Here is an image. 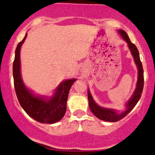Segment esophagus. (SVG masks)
Here are the masks:
<instances>
[{
  "instance_id": "esophagus-1",
  "label": "esophagus",
  "mask_w": 155,
  "mask_h": 155,
  "mask_svg": "<svg viewBox=\"0 0 155 155\" xmlns=\"http://www.w3.org/2000/svg\"><path fill=\"white\" fill-rule=\"evenodd\" d=\"M81 72H82V74H84V73H85V71H84V70H83V71H82Z\"/></svg>"
}]
</instances>
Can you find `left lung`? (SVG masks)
<instances>
[{
	"mask_svg": "<svg viewBox=\"0 0 155 155\" xmlns=\"http://www.w3.org/2000/svg\"><path fill=\"white\" fill-rule=\"evenodd\" d=\"M118 32L121 34V37L124 38V39L127 42L128 46H129V49H130L131 54L133 55L135 63H136L139 70L138 81H137L136 90H135L134 93V95H132L130 100H129V101H128L127 104V110H125L122 114H117L115 110L113 109H108V108H105L98 106V105L95 104V101H93L89 91L87 92V98H88L89 107L93 114L97 118H98L99 119L109 122H116L118 121H120L122 118L125 117L134 108V106L138 103V101L141 98V95H142L143 87H144V70H143L142 64L140 60V57H139L138 49H137V47L134 44L131 42L125 31H124V30H119Z\"/></svg>",
	"mask_w": 155,
	"mask_h": 155,
	"instance_id": "8db88e82",
	"label": "left lung"
}]
</instances>
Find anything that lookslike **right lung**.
<instances>
[{
    "label": "right lung",
    "instance_id": "obj_1",
    "mask_svg": "<svg viewBox=\"0 0 155 155\" xmlns=\"http://www.w3.org/2000/svg\"><path fill=\"white\" fill-rule=\"evenodd\" d=\"M26 36L27 34L17 45L13 63V83L17 98L23 109L34 120L42 124L55 123L62 119L65 114L69 91L76 79L62 82L49 100L31 94L24 85L20 72V49Z\"/></svg>",
    "mask_w": 155,
    "mask_h": 155
}]
</instances>
